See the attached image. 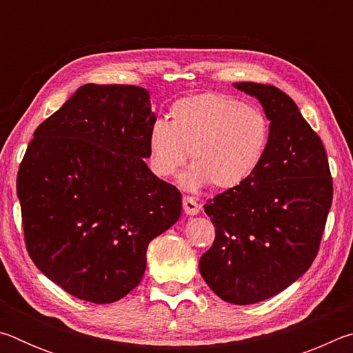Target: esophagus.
Returning a JSON list of instances; mask_svg holds the SVG:
<instances>
[{
	"instance_id": "1",
	"label": "esophagus",
	"mask_w": 353,
	"mask_h": 353,
	"mask_svg": "<svg viewBox=\"0 0 353 353\" xmlns=\"http://www.w3.org/2000/svg\"><path fill=\"white\" fill-rule=\"evenodd\" d=\"M182 204H183L185 213L191 214V216H193V214H198L199 210H201V205L193 198H190V196H183Z\"/></svg>"
}]
</instances>
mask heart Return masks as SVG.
Here are the masks:
<instances>
[{"label":"heart","mask_w":353,"mask_h":353,"mask_svg":"<svg viewBox=\"0 0 353 353\" xmlns=\"http://www.w3.org/2000/svg\"><path fill=\"white\" fill-rule=\"evenodd\" d=\"M271 139V124L259 107L219 93H204L177 101L170 123L157 119L148 135L154 172L170 177L188 157L193 165L181 176L185 190L208 182L227 190L254 174Z\"/></svg>","instance_id":"obj_1"}]
</instances>
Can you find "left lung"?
Instances as JSON below:
<instances>
[{
  "label": "left lung",
  "instance_id": "1",
  "mask_svg": "<svg viewBox=\"0 0 353 353\" xmlns=\"http://www.w3.org/2000/svg\"><path fill=\"white\" fill-rule=\"evenodd\" d=\"M234 87L260 101L271 139L254 174L204 205L216 236L199 271L223 301L249 305L279 294L312 266L333 182L319 135L288 94L255 82Z\"/></svg>",
  "mask_w": 353,
  "mask_h": 353
}]
</instances>
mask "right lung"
Returning <instances> with one entry per match:
<instances>
[{
  "instance_id": "right-lung-1",
  "label": "right lung",
  "mask_w": 353,
  "mask_h": 353,
  "mask_svg": "<svg viewBox=\"0 0 353 353\" xmlns=\"http://www.w3.org/2000/svg\"><path fill=\"white\" fill-rule=\"evenodd\" d=\"M155 119L145 88L85 83L35 129L17 176L26 249L71 296L123 299L181 216V191L143 160Z\"/></svg>"
}]
</instances>
